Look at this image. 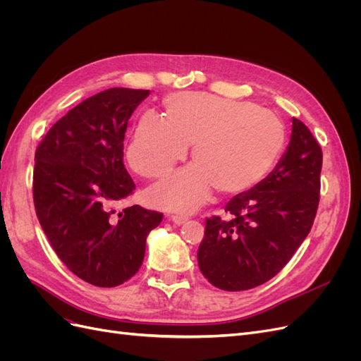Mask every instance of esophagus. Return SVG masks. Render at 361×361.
<instances>
[{"label":"esophagus","instance_id":"esophagus-1","mask_svg":"<svg viewBox=\"0 0 361 361\" xmlns=\"http://www.w3.org/2000/svg\"><path fill=\"white\" fill-rule=\"evenodd\" d=\"M170 220H171L174 224L180 226V224H183V223H187L188 216H183V215H171V216H170Z\"/></svg>","mask_w":361,"mask_h":361}]
</instances>
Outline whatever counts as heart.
<instances>
[{"mask_svg": "<svg viewBox=\"0 0 361 361\" xmlns=\"http://www.w3.org/2000/svg\"><path fill=\"white\" fill-rule=\"evenodd\" d=\"M166 117L146 113L128 146L129 166L158 179L188 154L194 164L164 179L149 192L157 207L191 212L212 190L239 194L264 180L286 147L279 114L253 102L207 93H179L166 101Z\"/></svg>", "mask_w": 361, "mask_h": 361, "instance_id": "1", "label": "heart"}]
</instances>
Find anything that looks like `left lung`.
Returning <instances> with one entry per match:
<instances>
[{"mask_svg": "<svg viewBox=\"0 0 361 361\" xmlns=\"http://www.w3.org/2000/svg\"><path fill=\"white\" fill-rule=\"evenodd\" d=\"M321 169L319 143L293 117L289 146L276 169L255 188L227 202V220L206 218L197 260L211 285L247 290L279 274L313 226Z\"/></svg>", "mask_w": 361, "mask_h": 361, "instance_id": "left-lung-1", "label": "left lung"}]
</instances>
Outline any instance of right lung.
Returning a JSON list of instances; mask_svg holds the SVG:
<instances>
[{
	"mask_svg": "<svg viewBox=\"0 0 361 361\" xmlns=\"http://www.w3.org/2000/svg\"><path fill=\"white\" fill-rule=\"evenodd\" d=\"M149 90L114 87L54 123L39 143L32 199L51 247L75 276L114 288L137 274L162 214L116 206L135 190L123 164L129 117Z\"/></svg>",
	"mask_w": 361,
	"mask_h": 361,
	"instance_id": "add662e5",
	"label": "right lung"
}]
</instances>
